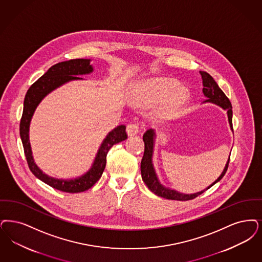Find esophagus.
I'll list each match as a JSON object with an SVG mask.
<instances>
[{
    "label": "esophagus",
    "mask_w": 262,
    "mask_h": 262,
    "mask_svg": "<svg viewBox=\"0 0 262 262\" xmlns=\"http://www.w3.org/2000/svg\"><path fill=\"white\" fill-rule=\"evenodd\" d=\"M138 130H139V126L136 123L128 124L126 126V133L128 136H136V134L138 133Z\"/></svg>",
    "instance_id": "34e87169"
}]
</instances>
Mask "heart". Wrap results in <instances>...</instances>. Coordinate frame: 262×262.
Returning <instances> with one entry per match:
<instances>
[{"label": "heart", "instance_id": "heart-1", "mask_svg": "<svg viewBox=\"0 0 262 262\" xmlns=\"http://www.w3.org/2000/svg\"><path fill=\"white\" fill-rule=\"evenodd\" d=\"M139 101L145 106L158 105L157 114L163 118L174 115L188 99L187 90L179 86L173 79L155 78L142 82L136 86Z\"/></svg>", "mask_w": 262, "mask_h": 262}]
</instances>
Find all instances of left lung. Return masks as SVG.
I'll list each match as a JSON object with an SVG mask.
<instances>
[{
	"instance_id": "left-lung-1",
	"label": "left lung",
	"mask_w": 262,
	"mask_h": 262,
	"mask_svg": "<svg viewBox=\"0 0 262 262\" xmlns=\"http://www.w3.org/2000/svg\"><path fill=\"white\" fill-rule=\"evenodd\" d=\"M200 74L202 76L203 80V93L205 96L208 98L205 100V102H211L214 104L219 105L221 108L227 111V116H228V121L230 125L231 129L233 130V126H232V105H231L230 100L228 97L225 95V94L220 90L219 84L213 80V78L209 75V73L205 71H200ZM155 137L156 134L155 130L150 128L146 130V133L143 135V141H144V154L141 160L140 164V169H141V177L142 180L145 182L147 187L150 189L154 194H156L159 197H163L165 199L168 200H178V201H188V200L195 199L201 194H203L206 190L210 188L213 186L216 182L221 180V178L224 177L225 172L227 171L229 161H230V156L225 165V168L223 169L222 173L220 174V178H217L213 183H211L207 189H204L203 191H200L194 194H183L178 192L173 189L167 188L163 184H161L159 178H158L155 168L152 163V157H153V151H154V142H155Z\"/></svg>"
}]
</instances>
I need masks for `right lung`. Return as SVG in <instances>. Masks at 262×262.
<instances>
[{
    "instance_id": "right-lung-1",
    "label": "right lung",
    "mask_w": 262,
    "mask_h": 262,
    "mask_svg": "<svg viewBox=\"0 0 262 262\" xmlns=\"http://www.w3.org/2000/svg\"><path fill=\"white\" fill-rule=\"evenodd\" d=\"M91 59H71L68 61L57 63L52 66L46 73L32 84L27 91L23 103V113L20 120L19 134L24 148L25 157L29 168L33 174L46 184L67 193H79L93 187L101 178L106 166V156L110 148L127 138L126 126L121 125L111 130L102 141L97 154L95 156L92 168L84 174L74 179H58L52 178L42 172L35 164L32 156L31 145L29 141V126L32 117L40 102L46 95L52 93L53 90L59 88L74 80H83L79 75H85L94 71L93 65L90 64Z\"/></svg>"
}]
</instances>
